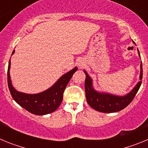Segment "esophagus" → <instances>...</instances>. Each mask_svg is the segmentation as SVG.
Masks as SVG:
<instances>
[{
    "instance_id": "obj_1",
    "label": "esophagus",
    "mask_w": 148,
    "mask_h": 148,
    "mask_svg": "<svg viewBox=\"0 0 148 148\" xmlns=\"http://www.w3.org/2000/svg\"><path fill=\"white\" fill-rule=\"evenodd\" d=\"M78 66H81V67H82V66H83V64H82V63H78Z\"/></svg>"
}]
</instances>
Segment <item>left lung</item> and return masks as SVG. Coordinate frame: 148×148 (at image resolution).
<instances>
[{
  "mask_svg": "<svg viewBox=\"0 0 148 148\" xmlns=\"http://www.w3.org/2000/svg\"><path fill=\"white\" fill-rule=\"evenodd\" d=\"M134 43V42H133ZM135 44V43H134ZM139 56V52L138 50ZM141 72L139 79L140 81L137 83L134 88L127 95L120 96V95H112L107 92H99L95 90L92 87V80L90 75L87 74L85 70H84L86 75L85 79V94L86 99L89 105L95 110L99 111L101 113H115L119 112L121 110L125 109L127 106L129 105L133 99L135 97L136 94L138 92L142 84V63L140 65Z\"/></svg>",
  "mask_w": 148,
  "mask_h": 148,
  "instance_id": "8db88e82",
  "label": "left lung"
}]
</instances>
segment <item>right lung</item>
<instances>
[{"label": "right lung", "instance_id": "right-lung-1", "mask_svg": "<svg viewBox=\"0 0 148 148\" xmlns=\"http://www.w3.org/2000/svg\"><path fill=\"white\" fill-rule=\"evenodd\" d=\"M13 50L12 55L14 54ZM10 60L7 71L8 87L13 99L22 108L29 113L37 116L49 114L58 109L63 100V93L73 75L77 71L75 66L73 70L65 73L50 88L37 94H27L18 92L13 87L10 79Z\"/></svg>", "mask_w": 148, "mask_h": 148}]
</instances>
